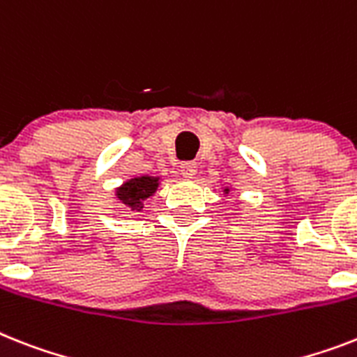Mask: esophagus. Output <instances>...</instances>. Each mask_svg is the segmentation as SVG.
<instances>
[{"instance_id":"1","label":"esophagus","mask_w":357,"mask_h":357,"mask_svg":"<svg viewBox=\"0 0 357 357\" xmlns=\"http://www.w3.org/2000/svg\"><path fill=\"white\" fill-rule=\"evenodd\" d=\"M196 163H192V161H188V163H181V167H179V172L183 174L185 178H192V176H196Z\"/></svg>"}]
</instances>
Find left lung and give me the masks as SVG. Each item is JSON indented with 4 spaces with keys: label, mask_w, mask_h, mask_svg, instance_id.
I'll return each mask as SVG.
<instances>
[{
    "label": "left lung",
    "mask_w": 357,
    "mask_h": 357,
    "mask_svg": "<svg viewBox=\"0 0 357 357\" xmlns=\"http://www.w3.org/2000/svg\"><path fill=\"white\" fill-rule=\"evenodd\" d=\"M223 192H225V194H229V192H230V188L227 187V188H225V190H223Z\"/></svg>",
    "instance_id": "1"
}]
</instances>
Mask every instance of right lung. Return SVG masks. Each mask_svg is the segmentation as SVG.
<instances>
[{
    "instance_id": "1",
    "label": "right lung",
    "mask_w": 357,
    "mask_h": 357,
    "mask_svg": "<svg viewBox=\"0 0 357 357\" xmlns=\"http://www.w3.org/2000/svg\"><path fill=\"white\" fill-rule=\"evenodd\" d=\"M160 176H136L127 179L125 183L116 188V197L125 208L130 211H143V205L149 197H152L160 187Z\"/></svg>"
}]
</instances>
